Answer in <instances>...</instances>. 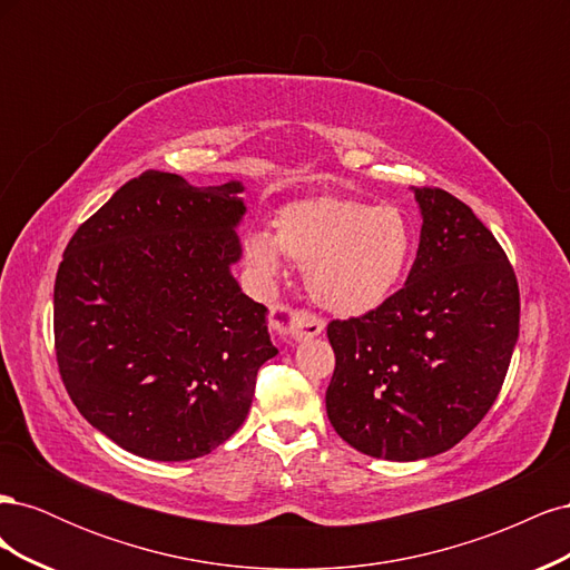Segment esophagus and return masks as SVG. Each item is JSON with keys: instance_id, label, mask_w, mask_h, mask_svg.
<instances>
[{"instance_id": "esophagus-1", "label": "esophagus", "mask_w": 570, "mask_h": 570, "mask_svg": "<svg viewBox=\"0 0 570 570\" xmlns=\"http://www.w3.org/2000/svg\"><path fill=\"white\" fill-rule=\"evenodd\" d=\"M273 327L287 342H302L323 333L325 323L306 312H289V308H275Z\"/></svg>"}]
</instances>
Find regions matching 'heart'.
I'll return each mask as SVG.
<instances>
[{
	"label": "heart",
	"mask_w": 570,
	"mask_h": 570,
	"mask_svg": "<svg viewBox=\"0 0 570 570\" xmlns=\"http://www.w3.org/2000/svg\"><path fill=\"white\" fill-rule=\"evenodd\" d=\"M275 233L245 237V258L264 278L283 273V254L306 266V287L335 316H364L385 304L411 264L413 230L392 204L323 195L292 202L273 220Z\"/></svg>",
	"instance_id": "obj_1"
}]
</instances>
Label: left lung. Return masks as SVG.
Masks as SVG:
<instances>
[{"label": "left lung", "instance_id": "8db88e82", "mask_svg": "<svg viewBox=\"0 0 570 570\" xmlns=\"http://www.w3.org/2000/svg\"><path fill=\"white\" fill-rule=\"evenodd\" d=\"M423 218L404 287L333 321L325 411L356 452L419 461L452 450L494 404L519 342V283L480 218L444 189L413 187Z\"/></svg>", "mask_w": 570, "mask_h": 570}]
</instances>
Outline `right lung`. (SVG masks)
I'll return each mask as SVG.
<instances>
[{
  "mask_svg": "<svg viewBox=\"0 0 570 570\" xmlns=\"http://www.w3.org/2000/svg\"><path fill=\"white\" fill-rule=\"evenodd\" d=\"M245 185L147 170L82 223L55 283L63 385L92 428L151 461L214 452L273 358L268 308L233 275Z\"/></svg>",
  "mask_w": 570,
  "mask_h": 570,
  "instance_id": "1",
  "label": "right lung"
}]
</instances>
